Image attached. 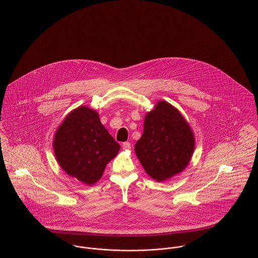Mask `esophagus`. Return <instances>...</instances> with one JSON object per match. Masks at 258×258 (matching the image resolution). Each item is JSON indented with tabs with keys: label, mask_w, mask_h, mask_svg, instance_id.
Here are the masks:
<instances>
[{
	"label": "esophagus",
	"mask_w": 258,
	"mask_h": 258,
	"mask_svg": "<svg viewBox=\"0 0 258 258\" xmlns=\"http://www.w3.org/2000/svg\"><path fill=\"white\" fill-rule=\"evenodd\" d=\"M122 147L124 150H130L131 149V143L130 142H124L122 144Z\"/></svg>",
	"instance_id": "esophagus-1"
}]
</instances>
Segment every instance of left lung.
<instances>
[{"label":"left lung","instance_id":"1","mask_svg":"<svg viewBox=\"0 0 258 258\" xmlns=\"http://www.w3.org/2000/svg\"><path fill=\"white\" fill-rule=\"evenodd\" d=\"M194 149L192 131L177 108L160 101L148 112L135 153L152 179L162 182L181 173L187 166Z\"/></svg>","mask_w":258,"mask_h":258}]
</instances>
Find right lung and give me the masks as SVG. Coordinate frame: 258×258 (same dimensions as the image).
Wrapping results in <instances>:
<instances>
[{
    "label": "right lung",
    "mask_w": 258,
    "mask_h": 258,
    "mask_svg": "<svg viewBox=\"0 0 258 258\" xmlns=\"http://www.w3.org/2000/svg\"><path fill=\"white\" fill-rule=\"evenodd\" d=\"M120 145L101 124L95 110L81 106L71 112L53 138V151L62 170L83 184L96 183Z\"/></svg>",
    "instance_id": "right-lung-1"
}]
</instances>
